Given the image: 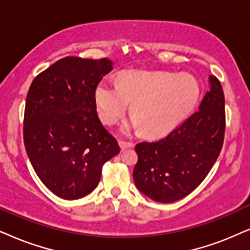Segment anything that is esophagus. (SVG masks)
Listing matches in <instances>:
<instances>
[{"instance_id":"obj_1","label":"esophagus","mask_w":250,"mask_h":250,"mask_svg":"<svg viewBox=\"0 0 250 250\" xmlns=\"http://www.w3.org/2000/svg\"><path fill=\"white\" fill-rule=\"evenodd\" d=\"M119 145L120 147H121L122 151L127 150V148H130L134 146V144L130 143V142H125V141H119Z\"/></svg>"}]
</instances>
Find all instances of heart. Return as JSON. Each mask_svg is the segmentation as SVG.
Instances as JSON below:
<instances>
[{
  "label": "heart",
  "instance_id": "1",
  "mask_svg": "<svg viewBox=\"0 0 250 250\" xmlns=\"http://www.w3.org/2000/svg\"><path fill=\"white\" fill-rule=\"evenodd\" d=\"M200 85L190 75L169 71L125 70L119 83L102 81L94 99L100 119L114 125L131 103L134 125L147 136H162L191 114L200 99ZM127 125L123 127L127 130Z\"/></svg>",
  "mask_w": 250,
  "mask_h": 250
}]
</instances>
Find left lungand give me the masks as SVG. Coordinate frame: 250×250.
I'll use <instances>...</instances> for the list:
<instances>
[{"label":"left lung","instance_id":"8db88e82","mask_svg":"<svg viewBox=\"0 0 250 250\" xmlns=\"http://www.w3.org/2000/svg\"><path fill=\"white\" fill-rule=\"evenodd\" d=\"M209 82L200 110L166 137L135 146V185L151 200L172 203L186 197L201 185L222 151L225 97L218 78L210 76Z\"/></svg>","mask_w":250,"mask_h":250}]
</instances>
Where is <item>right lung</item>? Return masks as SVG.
<instances>
[{"mask_svg": "<svg viewBox=\"0 0 250 250\" xmlns=\"http://www.w3.org/2000/svg\"><path fill=\"white\" fill-rule=\"evenodd\" d=\"M108 59L67 56L34 78L24 113V144L41 182L64 200L94 190L104 164L120 152L97 114V85Z\"/></svg>", "mask_w": 250, "mask_h": 250, "instance_id": "right-lung-1", "label": "right lung"}]
</instances>
